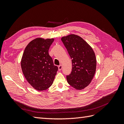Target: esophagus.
<instances>
[{
	"instance_id": "obj_1",
	"label": "esophagus",
	"mask_w": 124,
	"mask_h": 124,
	"mask_svg": "<svg viewBox=\"0 0 124 124\" xmlns=\"http://www.w3.org/2000/svg\"><path fill=\"white\" fill-rule=\"evenodd\" d=\"M62 65H60L58 66V70H61L62 69Z\"/></svg>"
}]
</instances>
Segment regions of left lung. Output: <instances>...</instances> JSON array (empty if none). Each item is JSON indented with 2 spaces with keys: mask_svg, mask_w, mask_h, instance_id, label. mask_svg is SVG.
<instances>
[{
  "mask_svg": "<svg viewBox=\"0 0 124 124\" xmlns=\"http://www.w3.org/2000/svg\"><path fill=\"white\" fill-rule=\"evenodd\" d=\"M62 41L72 59V71L67 82L77 89H82L91 83L96 69V59L91 46L80 36L70 35Z\"/></svg>",
  "mask_w": 124,
  "mask_h": 124,
  "instance_id": "obj_1",
  "label": "left lung"
}]
</instances>
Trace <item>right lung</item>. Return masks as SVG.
<instances>
[{
	"label": "right lung",
	"mask_w": 124,
	"mask_h": 124,
	"mask_svg": "<svg viewBox=\"0 0 124 124\" xmlns=\"http://www.w3.org/2000/svg\"><path fill=\"white\" fill-rule=\"evenodd\" d=\"M54 39L36 38L26 47L21 60L26 79L35 89L43 91L53 83L58 67L54 65L48 50Z\"/></svg>",
	"instance_id": "1"
}]
</instances>
